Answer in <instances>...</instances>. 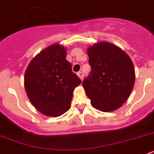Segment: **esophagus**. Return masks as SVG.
Masks as SVG:
<instances>
[{
    "mask_svg": "<svg viewBox=\"0 0 154 154\" xmlns=\"http://www.w3.org/2000/svg\"><path fill=\"white\" fill-rule=\"evenodd\" d=\"M77 76H78V77H79L81 81L83 80V73H81V72H78V73H77Z\"/></svg>",
    "mask_w": 154,
    "mask_h": 154,
    "instance_id": "esophagus-1",
    "label": "esophagus"
}]
</instances>
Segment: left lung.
I'll return each mask as SVG.
<instances>
[{
	"instance_id": "8db88e82",
	"label": "left lung",
	"mask_w": 154,
	"mask_h": 154,
	"mask_svg": "<svg viewBox=\"0 0 154 154\" xmlns=\"http://www.w3.org/2000/svg\"><path fill=\"white\" fill-rule=\"evenodd\" d=\"M91 74L83 87L91 104L103 112L116 111L129 98L135 81L133 62L124 51L109 42L88 47Z\"/></svg>"
}]
</instances>
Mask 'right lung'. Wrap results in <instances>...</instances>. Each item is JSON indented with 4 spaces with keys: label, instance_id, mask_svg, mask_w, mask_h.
<instances>
[{
    "label": "right lung",
    "instance_id": "obj_1",
    "mask_svg": "<svg viewBox=\"0 0 154 154\" xmlns=\"http://www.w3.org/2000/svg\"><path fill=\"white\" fill-rule=\"evenodd\" d=\"M81 81L66 60V48L55 42L36 54L24 73L27 97L38 112L57 117L70 108L73 90Z\"/></svg>",
    "mask_w": 154,
    "mask_h": 154
}]
</instances>
